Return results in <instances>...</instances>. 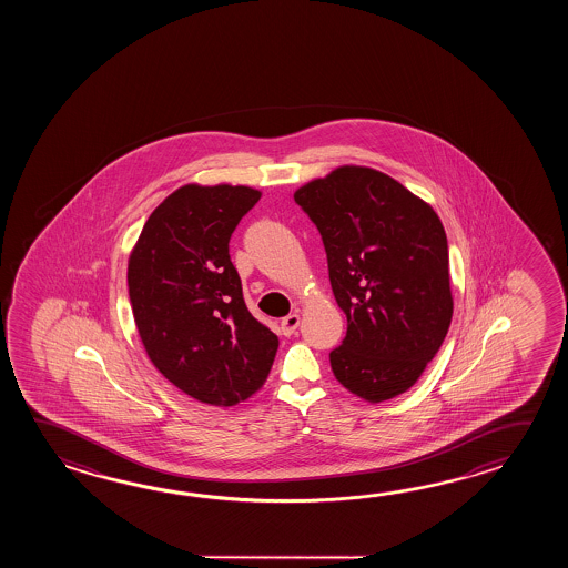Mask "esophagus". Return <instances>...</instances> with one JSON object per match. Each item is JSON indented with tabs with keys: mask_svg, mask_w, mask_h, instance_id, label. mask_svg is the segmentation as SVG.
<instances>
[{
	"mask_svg": "<svg viewBox=\"0 0 568 568\" xmlns=\"http://www.w3.org/2000/svg\"><path fill=\"white\" fill-rule=\"evenodd\" d=\"M298 325H301V316L296 313H292L280 321V331H282V335L290 337V335H294V333H296Z\"/></svg>",
	"mask_w": 568,
	"mask_h": 568,
	"instance_id": "esophagus-1",
	"label": "esophagus"
}]
</instances>
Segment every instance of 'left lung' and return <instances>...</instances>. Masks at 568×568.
I'll return each mask as SVG.
<instances>
[{
    "instance_id": "1",
    "label": "left lung",
    "mask_w": 568,
    "mask_h": 568,
    "mask_svg": "<svg viewBox=\"0 0 568 568\" xmlns=\"http://www.w3.org/2000/svg\"><path fill=\"white\" fill-rule=\"evenodd\" d=\"M294 201L323 237L347 335L331 351L351 394H404L433 362L453 318L447 233L423 199L384 172L341 166Z\"/></svg>"
}]
</instances>
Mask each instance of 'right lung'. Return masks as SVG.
Segmentation results:
<instances>
[{
  "instance_id": "obj_1",
  "label": "right lung",
  "mask_w": 568,
  "mask_h": 568,
  "mask_svg": "<svg viewBox=\"0 0 568 568\" xmlns=\"http://www.w3.org/2000/svg\"><path fill=\"white\" fill-rule=\"evenodd\" d=\"M262 193L186 184L145 221L128 286L145 353L169 382L211 406L264 386L278 337L247 311L231 264V233Z\"/></svg>"
}]
</instances>
